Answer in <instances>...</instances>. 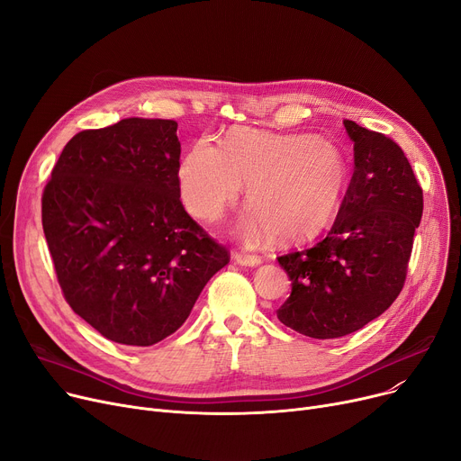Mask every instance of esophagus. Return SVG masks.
<instances>
[{"mask_svg": "<svg viewBox=\"0 0 461 461\" xmlns=\"http://www.w3.org/2000/svg\"><path fill=\"white\" fill-rule=\"evenodd\" d=\"M233 259H235V263H239V265H245V267H258V265L261 263V258H259V256L243 254V252H235V254H233Z\"/></svg>", "mask_w": 461, "mask_h": 461, "instance_id": "34e87169", "label": "esophagus"}]
</instances>
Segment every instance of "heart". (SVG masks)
Wrapping results in <instances>:
<instances>
[{
    "label": "heart",
    "mask_w": 461,
    "mask_h": 461,
    "mask_svg": "<svg viewBox=\"0 0 461 461\" xmlns=\"http://www.w3.org/2000/svg\"><path fill=\"white\" fill-rule=\"evenodd\" d=\"M349 167L336 145L312 134H273L231 129L216 145L202 138L183 157L177 172L186 209L212 221L247 185L249 214L239 231L256 239L271 231L280 243L320 237L340 211Z\"/></svg>",
    "instance_id": "b5f03b06"
}]
</instances>
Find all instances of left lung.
Returning <instances> with one entry per match:
<instances>
[{
    "mask_svg": "<svg viewBox=\"0 0 461 461\" xmlns=\"http://www.w3.org/2000/svg\"><path fill=\"white\" fill-rule=\"evenodd\" d=\"M344 127L355 172L330 231L316 247L278 258L292 295L276 316L318 340L362 329L396 301L424 207L400 145L349 119Z\"/></svg>",
    "mask_w": 461,
    "mask_h": 461,
    "instance_id": "8db88e82",
    "label": "left lung"
}]
</instances>
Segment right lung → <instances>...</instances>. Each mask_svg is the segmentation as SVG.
I'll return each mask as SVG.
<instances>
[{
	"label": "right lung",
	"instance_id": "add662e5",
	"mask_svg": "<svg viewBox=\"0 0 461 461\" xmlns=\"http://www.w3.org/2000/svg\"><path fill=\"white\" fill-rule=\"evenodd\" d=\"M177 123L127 117L82 131L42 194V230L70 308L104 338L153 346L190 316L230 256L179 192Z\"/></svg>",
	"mask_w": 461,
	"mask_h": 461
}]
</instances>
